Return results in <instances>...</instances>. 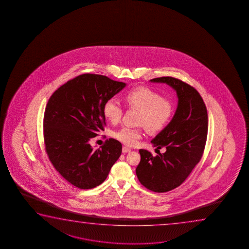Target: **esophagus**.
Listing matches in <instances>:
<instances>
[{
  "label": "esophagus",
  "mask_w": 249,
  "mask_h": 249,
  "mask_svg": "<svg viewBox=\"0 0 249 249\" xmlns=\"http://www.w3.org/2000/svg\"><path fill=\"white\" fill-rule=\"evenodd\" d=\"M130 151H131V150H130V149H129V148H128V147H126V146L123 147V153H128V152H130Z\"/></svg>",
  "instance_id": "34e87169"
}]
</instances>
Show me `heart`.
<instances>
[{
    "mask_svg": "<svg viewBox=\"0 0 249 249\" xmlns=\"http://www.w3.org/2000/svg\"><path fill=\"white\" fill-rule=\"evenodd\" d=\"M126 107L140 109V124L150 133H158L167 127L174 115V107L170 101L164 99L160 92L148 87H136L123 94ZM124 108L115 99L106 100L103 106V114L112 124L119 123ZM113 137L120 142L136 145L142 137V128L124 126L113 133Z\"/></svg>",
    "mask_w": 249,
    "mask_h": 249,
    "instance_id": "heart-1",
    "label": "heart"
}]
</instances>
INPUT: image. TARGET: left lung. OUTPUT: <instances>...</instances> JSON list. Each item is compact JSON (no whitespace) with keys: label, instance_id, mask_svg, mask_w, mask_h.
Here are the masks:
<instances>
[{"label":"left lung","instance_id":"8db88e82","mask_svg":"<svg viewBox=\"0 0 249 249\" xmlns=\"http://www.w3.org/2000/svg\"><path fill=\"white\" fill-rule=\"evenodd\" d=\"M150 81L167 83L176 90L178 98L174 118L151 141L157 149L165 147L166 152L153 157L141 149L136 167L142 185L163 193L183 184L201 160L208 136V111L197 90L186 82L171 76Z\"/></svg>","mask_w":249,"mask_h":249}]
</instances>
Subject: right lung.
Wrapping results in <instances>:
<instances>
[{"mask_svg": "<svg viewBox=\"0 0 249 249\" xmlns=\"http://www.w3.org/2000/svg\"><path fill=\"white\" fill-rule=\"evenodd\" d=\"M126 84L106 75L82 74L70 80L48 99L43 118L45 150L62 177L75 187L102 184L122 154V143L106 140L93 150L89 141L106 126L103 106Z\"/></svg>", "mask_w": 249, "mask_h": 249, "instance_id": "add662e5", "label": "right lung"}]
</instances>
